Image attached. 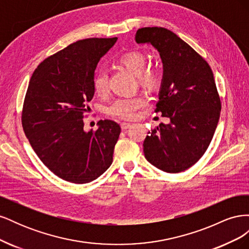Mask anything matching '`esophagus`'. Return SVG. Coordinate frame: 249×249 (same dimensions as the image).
Here are the masks:
<instances>
[{
	"instance_id": "34e87169",
	"label": "esophagus",
	"mask_w": 249,
	"mask_h": 249,
	"mask_svg": "<svg viewBox=\"0 0 249 249\" xmlns=\"http://www.w3.org/2000/svg\"><path fill=\"white\" fill-rule=\"evenodd\" d=\"M131 125L132 124L130 123H122V124H120V126H122L123 130H127L129 127H131Z\"/></svg>"
}]
</instances>
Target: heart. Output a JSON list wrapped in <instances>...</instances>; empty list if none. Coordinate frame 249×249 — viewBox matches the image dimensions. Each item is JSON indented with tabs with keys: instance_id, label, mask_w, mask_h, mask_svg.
Returning <instances> with one entry per match:
<instances>
[{
	"instance_id": "1",
	"label": "heart",
	"mask_w": 249,
	"mask_h": 249,
	"mask_svg": "<svg viewBox=\"0 0 249 249\" xmlns=\"http://www.w3.org/2000/svg\"><path fill=\"white\" fill-rule=\"evenodd\" d=\"M117 63L123 66L133 76L137 77L139 84L148 89L156 88L161 81V73L157 67H146L147 57L141 52H129L117 59ZM93 89L97 95H105L108 91V76L106 71H99L93 78ZM146 99L138 95L127 99H119L107 109L111 116L131 119L136 115L138 109L145 106Z\"/></svg>"
}]
</instances>
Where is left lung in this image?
<instances>
[{"label": "left lung", "mask_w": 249, "mask_h": 249, "mask_svg": "<svg viewBox=\"0 0 249 249\" xmlns=\"http://www.w3.org/2000/svg\"><path fill=\"white\" fill-rule=\"evenodd\" d=\"M135 40L152 44L163 63V78L155 112L168 117L148 132L143 152L146 160L165 172L184 171L196 163L212 140L221 103L213 71L189 44L159 27L139 29Z\"/></svg>", "instance_id": "left-lung-1"}]
</instances>
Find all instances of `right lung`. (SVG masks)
<instances>
[{
    "label": "right lung",
    "mask_w": 249,
    "mask_h": 249,
    "mask_svg": "<svg viewBox=\"0 0 249 249\" xmlns=\"http://www.w3.org/2000/svg\"><path fill=\"white\" fill-rule=\"evenodd\" d=\"M116 40L73 42L43 60L30 79L21 115L24 132L41 162L67 182H92L112 164L119 124L100 120L96 131L86 132L83 113L94 95L96 65Z\"/></svg>",
    "instance_id": "right-lung-1"
}]
</instances>
